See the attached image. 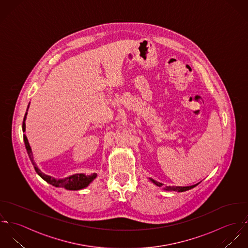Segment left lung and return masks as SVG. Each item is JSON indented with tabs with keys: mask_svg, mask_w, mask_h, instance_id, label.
I'll use <instances>...</instances> for the list:
<instances>
[{
	"mask_svg": "<svg viewBox=\"0 0 248 248\" xmlns=\"http://www.w3.org/2000/svg\"><path fill=\"white\" fill-rule=\"evenodd\" d=\"M150 180L155 184V185H157V186H159V187H162L163 186V184L162 183H159V182H157V181H155V180H153V179H151L150 178ZM198 184H196V185H193V186H189V187H165V189L166 190H170V191H175V192H185V191H188V190H190V189H193L194 187H196Z\"/></svg>",
	"mask_w": 248,
	"mask_h": 248,
	"instance_id": "8db88e82",
	"label": "left lung"
}]
</instances>
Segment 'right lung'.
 <instances>
[{
	"instance_id": "right-lung-1",
	"label": "right lung",
	"mask_w": 248,
	"mask_h": 248,
	"mask_svg": "<svg viewBox=\"0 0 248 248\" xmlns=\"http://www.w3.org/2000/svg\"><path fill=\"white\" fill-rule=\"evenodd\" d=\"M26 116H27V112L25 114V117H24V121H23V132H25L26 130V124H25V120H26ZM24 142H25V146H26V149L28 151V154H29V157L34 167V170L35 171L38 173L39 176H41L45 181H47L48 183H50V185L54 186V187H58V188H65L67 190H80V189H83L85 187H87L97 176L96 173H93V174H90V175H85V174H82V173H79V174H75V175H72V176H69V177H66L64 179H55L51 176L49 175H46L44 174L35 165L34 161H33V157H32V152H31V149L30 147V144L28 142V139H27V136L24 134Z\"/></svg>"
}]
</instances>
